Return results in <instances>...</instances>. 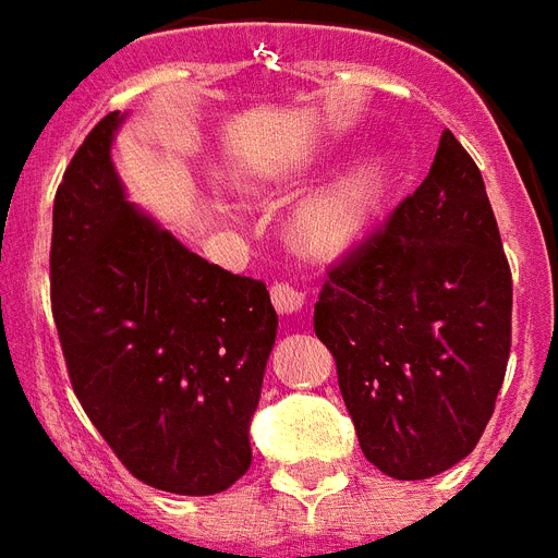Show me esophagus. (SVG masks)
I'll use <instances>...</instances> for the list:
<instances>
[{"instance_id": "esophagus-1", "label": "esophagus", "mask_w": 558, "mask_h": 558, "mask_svg": "<svg viewBox=\"0 0 558 558\" xmlns=\"http://www.w3.org/2000/svg\"><path fill=\"white\" fill-rule=\"evenodd\" d=\"M271 303H275V310L280 312V315H298V312L303 310V292H298L294 287H289V283H275L271 287Z\"/></svg>"}]
</instances>
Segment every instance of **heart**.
<instances>
[{
  "label": "heart",
  "instance_id": "1",
  "mask_svg": "<svg viewBox=\"0 0 558 558\" xmlns=\"http://www.w3.org/2000/svg\"><path fill=\"white\" fill-rule=\"evenodd\" d=\"M389 183V154L369 148L303 194L289 217V234L298 252L315 260H338L355 252L381 217ZM252 189L260 185L252 183Z\"/></svg>",
  "mask_w": 558,
  "mask_h": 558
}]
</instances>
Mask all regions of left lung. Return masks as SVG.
I'll list each match as a JSON object with an SVG mask.
<instances>
[{
  "mask_svg": "<svg viewBox=\"0 0 558 558\" xmlns=\"http://www.w3.org/2000/svg\"><path fill=\"white\" fill-rule=\"evenodd\" d=\"M513 280L484 180L444 131L424 183L315 303L366 461L418 482L482 438L510 355Z\"/></svg>",
  "mask_w": 558,
  "mask_h": 558,
  "instance_id": "1",
  "label": "left lung"
}]
</instances>
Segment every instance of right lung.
<instances>
[{
    "mask_svg": "<svg viewBox=\"0 0 558 558\" xmlns=\"http://www.w3.org/2000/svg\"><path fill=\"white\" fill-rule=\"evenodd\" d=\"M108 114L53 201L51 301L68 375L129 473L211 496L252 464L248 424L278 335L260 280L185 248L125 194Z\"/></svg>",
    "mask_w": 558,
    "mask_h": 558,
    "instance_id": "1",
    "label": "right lung"
}]
</instances>
